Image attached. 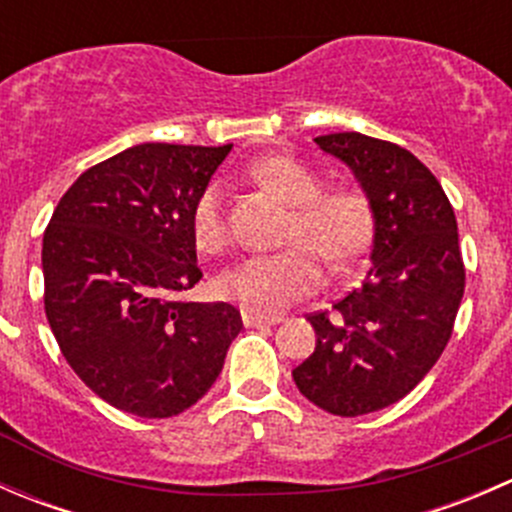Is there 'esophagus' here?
I'll use <instances>...</instances> for the list:
<instances>
[{
    "label": "esophagus",
    "instance_id": "esophagus-1",
    "mask_svg": "<svg viewBox=\"0 0 512 512\" xmlns=\"http://www.w3.org/2000/svg\"><path fill=\"white\" fill-rule=\"evenodd\" d=\"M242 322H245V327H275V324L282 322V317H277V314L242 312Z\"/></svg>",
    "mask_w": 512,
    "mask_h": 512
}]
</instances>
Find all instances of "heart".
Instances as JSON below:
<instances>
[{
    "label": "heart",
    "mask_w": 512,
    "mask_h": 512,
    "mask_svg": "<svg viewBox=\"0 0 512 512\" xmlns=\"http://www.w3.org/2000/svg\"><path fill=\"white\" fill-rule=\"evenodd\" d=\"M250 175L275 190L292 208L287 223V250L250 255L218 277L220 294L242 304L247 312H280L307 297L322 282V262L344 267L369 247L374 213L366 193L352 185L322 188V175L294 156H267L250 165ZM193 242L205 255L223 252L230 242L223 190L210 183L190 210Z\"/></svg>",
    "instance_id": "heart-1"
}]
</instances>
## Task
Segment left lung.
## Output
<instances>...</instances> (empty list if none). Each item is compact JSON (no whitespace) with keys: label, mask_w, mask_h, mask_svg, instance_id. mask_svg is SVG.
Returning <instances> with one entry per match:
<instances>
[{"label":"left lung","mask_w":512,"mask_h":512,"mask_svg":"<svg viewBox=\"0 0 512 512\" xmlns=\"http://www.w3.org/2000/svg\"><path fill=\"white\" fill-rule=\"evenodd\" d=\"M344 160L374 213L371 270L332 309L307 314L312 356L297 389L334 416H361L404 399L453 334L466 287L458 225L436 175L414 153L361 133L314 138Z\"/></svg>","instance_id":"8db88e82"}]
</instances>
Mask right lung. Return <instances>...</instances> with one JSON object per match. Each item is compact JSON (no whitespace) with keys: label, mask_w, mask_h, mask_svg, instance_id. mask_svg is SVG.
Wrapping results in <instances>:
<instances>
[{"label":"right lung","mask_w":512,"mask_h":512,"mask_svg":"<svg viewBox=\"0 0 512 512\" xmlns=\"http://www.w3.org/2000/svg\"><path fill=\"white\" fill-rule=\"evenodd\" d=\"M232 146L141 143L76 178L44 230V309L61 354L106 404L168 418L203 399L242 317L185 302L203 277L190 210Z\"/></svg>","instance_id":"obj_1"}]
</instances>
